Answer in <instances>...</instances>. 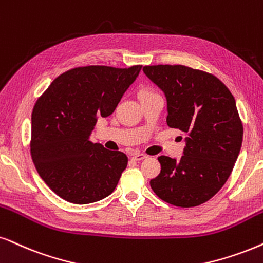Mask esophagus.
I'll list each match as a JSON object with an SVG mask.
<instances>
[{"label":"esophagus","mask_w":263,"mask_h":263,"mask_svg":"<svg viewBox=\"0 0 263 263\" xmlns=\"http://www.w3.org/2000/svg\"><path fill=\"white\" fill-rule=\"evenodd\" d=\"M132 158H134L135 160L141 161V160H143V159H147L148 156L145 155V154H143V153H138V152H136V153H134V155H132Z\"/></svg>","instance_id":"obj_1"}]
</instances>
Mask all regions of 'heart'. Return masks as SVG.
Returning <instances> with one entry per match:
<instances>
[{
	"mask_svg": "<svg viewBox=\"0 0 263 263\" xmlns=\"http://www.w3.org/2000/svg\"><path fill=\"white\" fill-rule=\"evenodd\" d=\"M151 95H155L154 92L152 91V89H143L141 92V95H139V97H147V96H151Z\"/></svg>",
	"mask_w": 263,
	"mask_h": 263,
	"instance_id": "1",
	"label": "heart"
}]
</instances>
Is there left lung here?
<instances>
[{
  "mask_svg": "<svg viewBox=\"0 0 263 263\" xmlns=\"http://www.w3.org/2000/svg\"><path fill=\"white\" fill-rule=\"evenodd\" d=\"M143 71L165 93L168 127L188 134L181 160L159 156L161 171L151 187L171 205L204 204L227 182L241 148L233 95L216 76L189 66L147 65Z\"/></svg>",
  "mask_w": 263,
  "mask_h": 263,
  "instance_id": "obj_1",
  "label": "left lung"
}]
</instances>
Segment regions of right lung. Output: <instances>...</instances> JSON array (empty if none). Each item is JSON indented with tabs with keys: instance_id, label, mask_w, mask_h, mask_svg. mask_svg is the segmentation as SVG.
<instances>
[{
	"instance_id": "obj_1",
	"label": "right lung",
	"mask_w": 263,
	"mask_h": 263,
	"mask_svg": "<svg viewBox=\"0 0 263 263\" xmlns=\"http://www.w3.org/2000/svg\"><path fill=\"white\" fill-rule=\"evenodd\" d=\"M142 65L80 66L59 75L35 103L30 153L36 170L58 197L89 204L110 195L127 156L89 141L97 115L112 114Z\"/></svg>"
}]
</instances>
